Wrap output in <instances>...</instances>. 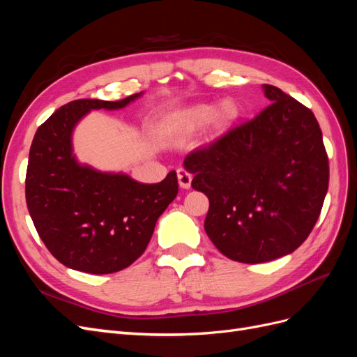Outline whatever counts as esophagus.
<instances>
[{
    "label": "esophagus",
    "mask_w": 357,
    "mask_h": 357,
    "mask_svg": "<svg viewBox=\"0 0 357 357\" xmlns=\"http://www.w3.org/2000/svg\"><path fill=\"white\" fill-rule=\"evenodd\" d=\"M177 178H178V185L183 189H189L190 183H192V174L185 168H178L177 169Z\"/></svg>",
    "instance_id": "34e87169"
}]
</instances>
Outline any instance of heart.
Masks as SVG:
<instances>
[{"mask_svg":"<svg viewBox=\"0 0 357 357\" xmlns=\"http://www.w3.org/2000/svg\"><path fill=\"white\" fill-rule=\"evenodd\" d=\"M231 117L232 105L229 102H222L215 110L208 105H195L178 114L172 123V129L177 132H195L211 121L214 125L220 126L228 122Z\"/></svg>","mask_w":357,"mask_h":357,"instance_id":"heart-1","label":"heart"}]
</instances>
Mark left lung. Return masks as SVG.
Instances as JSON below:
<instances>
[{"mask_svg":"<svg viewBox=\"0 0 357 357\" xmlns=\"http://www.w3.org/2000/svg\"><path fill=\"white\" fill-rule=\"evenodd\" d=\"M252 121L234 126L183 165L192 188L210 201L204 228L226 257L261 264L307 240L329 185V164L317 119L271 84Z\"/></svg>","mask_w":357,"mask_h":357,"instance_id":"1","label":"left lung"}]
</instances>
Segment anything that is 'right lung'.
<instances>
[{
    "mask_svg": "<svg viewBox=\"0 0 357 357\" xmlns=\"http://www.w3.org/2000/svg\"><path fill=\"white\" fill-rule=\"evenodd\" d=\"M121 101L77 100L62 105L32 139L25 193L32 222L58 261L75 271L112 274L135 262L152 238L159 215L178 192L176 171L144 185L123 172L80 164L74 128L91 110H119Z\"/></svg>",
    "mask_w": 357,
    "mask_h": 357,
    "instance_id": "add662e5",
    "label": "right lung"
}]
</instances>
